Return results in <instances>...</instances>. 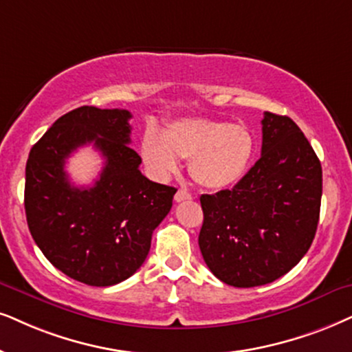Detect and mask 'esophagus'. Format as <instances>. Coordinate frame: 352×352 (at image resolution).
Here are the masks:
<instances>
[{"instance_id":"esophagus-1","label":"esophagus","mask_w":352,"mask_h":352,"mask_svg":"<svg viewBox=\"0 0 352 352\" xmlns=\"http://www.w3.org/2000/svg\"><path fill=\"white\" fill-rule=\"evenodd\" d=\"M193 197H191V193L190 191H186V190H179L175 193V201L177 203H180V201H185V199H191Z\"/></svg>"}]
</instances>
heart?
Here are the masks:
<instances>
[{
  "instance_id": "heart-1",
  "label": "heart",
  "mask_w": 352,
  "mask_h": 352,
  "mask_svg": "<svg viewBox=\"0 0 352 352\" xmlns=\"http://www.w3.org/2000/svg\"><path fill=\"white\" fill-rule=\"evenodd\" d=\"M255 154V140L243 124L211 118L173 120L164 133L149 126L141 140V157L157 180L190 159L191 179L209 190L229 188L242 180Z\"/></svg>"
}]
</instances>
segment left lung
<instances>
[{
  "mask_svg": "<svg viewBox=\"0 0 352 352\" xmlns=\"http://www.w3.org/2000/svg\"><path fill=\"white\" fill-rule=\"evenodd\" d=\"M261 157L232 190L201 195L199 250L234 287L273 283L312 245L322 203V164L286 115L265 112Z\"/></svg>",
  "mask_w": 352,
  "mask_h": 352,
  "instance_id": "8db88e82",
  "label": "left lung"
}]
</instances>
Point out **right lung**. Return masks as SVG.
I'll return each instance as SVG.
<instances>
[{
  "mask_svg": "<svg viewBox=\"0 0 352 352\" xmlns=\"http://www.w3.org/2000/svg\"><path fill=\"white\" fill-rule=\"evenodd\" d=\"M130 118L122 109L71 110L32 146L25 166L32 239L55 268L87 286H113L136 273L177 191L141 173V157L128 146ZM91 142L106 164L94 186L79 189L70 185L64 164Z\"/></svg>",
  "mask_w": 352,
  "mask_h": 352,
  "instance_id": "right-lung-1",
  "label": "right lung"
}]
</instances>
